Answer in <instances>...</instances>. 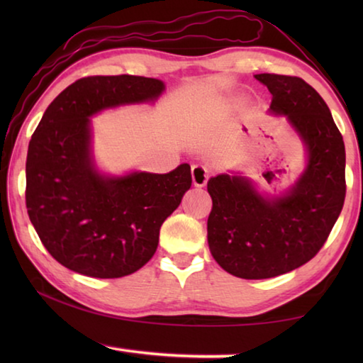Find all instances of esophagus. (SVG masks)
<instances>
[{"label":"esophagus","mask_w":363,"mask_h":363,"mask_svg":"<svg viewBox=\"0 0 363 363\" xmlns=\"http://www.w3.org/2000/svg\"><path fill=\"white\" fill-rule=\"evenodd\" d=\"M190 173H192V182L195 187H203L208 181V176H210L203 164H194Z\"/></svg>","instance_id":"1"}]
</instances>
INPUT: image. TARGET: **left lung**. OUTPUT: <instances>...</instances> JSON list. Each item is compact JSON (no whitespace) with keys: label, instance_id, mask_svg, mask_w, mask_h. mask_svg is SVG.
Here are the masks:
<instances>
[{"label":"left lung","instance_id":"obj_1","mask_svg":"<svg viewBox=\"0 0 363 363\" xmlns=\"http://www.w3.org/2000/svg\"><path fill=\"white\" fill-rule=\"evenodd\" d=\"M255 78L272 94L269 112L285 115L303 140L307 163L277 196L257 192L240 173L208 181L211 255L225 272L248 280L277 277L311 261L327 242L346 196L344 140L320 94L298 77Z\"/></svg>","mask_w":363,"mask_h":363}]
</instances>
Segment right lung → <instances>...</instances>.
I'll list each match as a JSON object with an SVG mask.
<instances>
[{
    "label": "right lung",
    "instance_id": "add662e5",
    "mask_svg": "<svg viewBox=\"0 0 363 363\" xmlns=\"http://www.w3.org/2000/svg\"><path fill=\"white\" fill-rule=\"evenodd\" d=\"M157 78L86 77L46 108L28 144L26 203L41 243L73 272L118 279L150 261L160 227L192 186L182 163L167 174L96 168L91 116L106 108L157 101Z\"/></svg>",
    "mask_w": 363,
    "mask_h": 363
}]
</instances>
